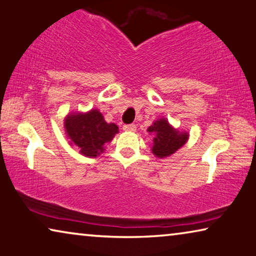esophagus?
Returning <instances> with one entry per match:
<instances>
[{
  "label": "esophagus",
  "instance_id": "34e87169",
  "mask_svg": "<svg viewBox=\"0 0 256 256\" xmlns=\"http://www.w3.org/2000/svg\"><path fill=\"white\" fill-rule=\"evenodd\" d=\"M124 131H128V132H134L136 130V126L134 124H125L123 126Z\"/></svg>",
  "mask_w": 256,
  "mask_h": 256
}]
</instances>
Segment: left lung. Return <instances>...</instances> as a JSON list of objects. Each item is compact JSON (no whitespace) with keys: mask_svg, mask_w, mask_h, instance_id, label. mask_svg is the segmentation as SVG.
<instances>
[{"mask_svg":"<svg viewBox=\"0 0 256 256\" xmlns=\"http://www.w3.org/2000/svg\"><path fill=\"white\" fill-rule=\"evenodd\" d=\"M148 132L154 133L152 152L158 158H166L178 150L186 141L188 133H179L177 130L171 128L168 120H158L148 128Z\"/></svg>","mask_w":256,"mask_h":256,"instance_id":"left-lung-1","label":"left lung"}]
</instances>
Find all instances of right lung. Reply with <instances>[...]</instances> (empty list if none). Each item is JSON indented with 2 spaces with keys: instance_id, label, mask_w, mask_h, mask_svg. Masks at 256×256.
Returning <instances> with one entry per match:
<instances>
[{
  "instance_id": "add662e5",
  "label": "right lung",
  "mask_w": 256,
  "mask_h": 256,
  "mask_svg": "<svg viewBox=\"0 0 256 256\" xmlns=\"http://www.w3.org/2000/svg\"><path fill=\"white\" fill-rule=\"evenodd\" d=\"M64 126L68 138L80 148V152L90 158L102 152L104 144L112 141L118 132L117 125L106 123L98 110L68 116Z\"/></svg>"
}]
</instances>
